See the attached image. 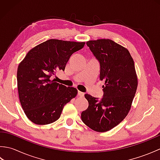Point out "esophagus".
Segmentation results:
<instances>
[{
  "label": "esophagus",
  "instance_id": "34e87169",
  "mask_svg": "<svg viewBox=\"0 0 160 160\" xmlns=\"http://www.w3.org/2000/svg\"><path fill=\"white\" fill-rule=\"evenodd\" d=\"M78 96H79L80 97H83L84 96V93L83 92H81V91H78Z\"/></svg>",
  "mask_w": 160,
  "mask_h": 160
}]
</instances>
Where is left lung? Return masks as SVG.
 I'll list each match as a JSON object with an SVG mask.
<instances>
[{"label": "left lung", "mask_w": 160, "mask_h": 160, "mask_svg": "<svg viewBox=\"0 0 160 160\" xmlns=\"http://www.w3.org/2000/svg\"><path fill=\"white\" fill-rule=\"evenodd\" d=\"M87 45L99 60L100 78L105 83L100 100L84 95L89 107L81 119L92 130L106 132L120 124L131 109L138 87L134 61L127 48L110 39L89 40Z\"/></svg>", "instance_id": "8db88e82"}]
</instances>
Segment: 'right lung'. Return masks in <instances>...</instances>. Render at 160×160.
<instances>
[{
	"mask_svg": "<svg viewBox=\"0 0 160 160\" xmlns=\"http://www.w3.org/2000/svg\"><path fill=\"white\" fill-rule=\"evenodd\" d=\"M84 42L50 39L33 47L18 67L19 100L27 117L34 124L53 123L60 117L64 106L78 94L51 80L56 71H64L71 56L84 47Z\"/></svg>",
	"mask_w": 160,
	"mask_h": 160,
	"instance_id": "1",
	"label": "right lung"
}]
</instances>
